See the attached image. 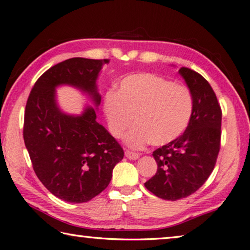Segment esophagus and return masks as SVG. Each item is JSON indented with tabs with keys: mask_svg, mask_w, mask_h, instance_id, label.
Segmentation results:
<instances>
[{
	"mask_svg": "<svg viewBox=\"0 0 250 250\" xmlns=\"http://www.w3.org/2000/svg\"><path fill=\"white\" fill-rule=\"evenodd\" d=\"M125 154V156L129 158V160H138V158L140 157V154L139 153L129 151V149H126Z\"/></svg>",
	"mask_w": 250,
	"mask_h": 250,
	"instance_id": "esophagus-1",
	"label": "esophagus"
}]
</instances>
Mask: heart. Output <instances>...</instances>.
I'll list each match as a JSON object with an SVG mask.
<instances>
[{"label": "heart", "instance_id": "b5f03b06", "mask_svg": "<svg viewBox=\"0 0 250 250\" xmlns=\"http://www.w3.org/2000/svg\"><path fill=\"white\" fill-rule=\"evenodd\" d=\"M194 109L191 90L153 73L130 75L121 81L117 92L105 95L104 111L108 128L115 138L125 137L131 147L140 148L169 144L183 135L190 125Z\"/></svg>", "mask_w": 250, "mask_h": 250}]
</instances>
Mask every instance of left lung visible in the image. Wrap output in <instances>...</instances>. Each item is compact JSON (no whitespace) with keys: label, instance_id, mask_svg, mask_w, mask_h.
Listing matches in <instances>:
<instances>
[{"label":"left lung","instance_id":"8db88e82","mask_svg":"<svg viewBox=\"0 0 250 250\" xmlns=\"http://www.w3.org/2000/svg\"><path fill=\"white\" fill-rule=\"evenodd\" d=\"M179 73L193 96L191 121L183 135L153 152L157 171L144 184L156 197L170 201L190 196L206 183L221 148L222 109L214 90L189 67Z\"/></svg>","mask_w":250,"mask_h":250}]
</instances>
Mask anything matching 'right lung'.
Instances as JSON below:
<instances>
[{
    "mask_svg": "<svg viewBox=\"0 0 250 250\" xmlns=\"http://www.w3.org/2000/svg\"><path fill=\"white\" fill-rule=\"evenodd\" d=\"M107 63L108 59L84 58L58 63L36 81L27 99L22 135L33 168L44 187L66 202H87L104 191L125 152L96 121L94 108H86L79 117L61 112L54 88L76 86L98 106L96 79Z\"/></svg>",
    "mask_w": 250,
    "mask_h": 250,
    "instance_id": "1",
    "label": "right lung"
}]
</instances>
